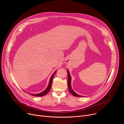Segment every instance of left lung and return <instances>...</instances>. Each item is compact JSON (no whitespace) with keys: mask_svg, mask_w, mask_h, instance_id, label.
Returning <instances> with one entry per match:
<instances>
[{"mask_svg":"<svg viewBox=\"0 0 124 124\" xmlns=\"http://www.w3.org/2000/svg\"><path fill=\"white\" fill-rule=\"evenodd\" d=\"M67 73H68V88H69V90L70 92L74 96H76V97H82V96L78 95L72 89V87H71V85H70V83H71V77H70L69 70H67Z\"/></svg>","mask_w":124,"mask_h":124,"instance_id":"8db88e82","label":"left lung"}]
</instances>
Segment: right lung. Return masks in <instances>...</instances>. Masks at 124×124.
Segmentation results:
<instances>
[{
	"mask_svg": "<svg viewBox=\"0 0 124 124\" xmlns=\"http://www.w3.org/2000/svg\"><path fill=\"white\" fill-rule=\"evenodd\" d=\"M56 72V71H55L54 74L52 75V76H51V77L50 78V80H49V83H48V85L47 86V87L46 88V89L43 91V92L41 93H39V94H31L30 93V94L32 96H37V97H42V96H44L46 95V94L47 93L49 92L50 88H51V85H52V80H53V78H54V75H55V73Z\"/></svg>",
	"mask_w": 124,
	"mask_h": 124,
	"instance_id": "right-lung-1",
	"label": "right lung"
}]
</instances>
